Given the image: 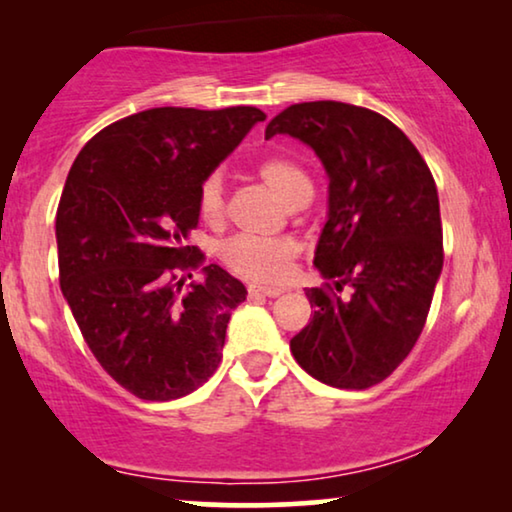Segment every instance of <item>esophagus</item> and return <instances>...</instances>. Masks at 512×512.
<instances>
[{"instance_id":"34e87169","label":"esophagus","mask_w":512,"mask_h":512,"mask_svg":"<svg viewBox=\"0 0 512 512\" xmlns=\"http://www.w3.org/2000/svg\"><path fill=\"white\" fill-rule=\"evenodd\" d=\"M284 289H277V286H249V296H265V298H277L282 296Z\"/></svg>"}]
</instances>
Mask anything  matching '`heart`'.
Here are the masks:
<instances>
[{"label": "heart", "instance_id": "1", "mask_svg": "<svg viewBox=\"0 0 512 512\" xmlns=\"http://www.w3.org/2000/svg\"><path fill=\"white\" fill-rule=\"evenodd\" d=\"M258 177L277 191L286 202L300 205L310 198L312 184L307 174L286 158H263L256 167ZM198 212L207 226L219 228L226 221V188L221 174H209L198 188ZM300 254V244L289 235L258 237V235H235L221 247V261L235 275L247 277L251 282L277 284L289 275L293 261Z\"/></svg>", "mask_w": 512, "mask_h": 512}]
</instances>
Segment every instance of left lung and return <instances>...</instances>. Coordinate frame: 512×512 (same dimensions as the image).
Returning a JSON list of instances; mask_svg holds the SVG:
<instances>
[{
    "mask_svg": "<svg viewBox=\"0 0 512 512\" xmlns=\"http://www.w3.org/2000/svg\"><path fill=\"white\" fill-rule=\"evenodd\" d=\"M312 146L328 174V221L307 289L314 314L291 338L298 366L338 389H368L412 352L443 270L436 181L415 144L377 111L321 100L286 107L265 139Z\"/></svg>",
    "mask_w": 512,
    "mask_h": 512,
    "instance_id": "8db88e82",
    "label": "left lung"
}]
</instances>
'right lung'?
I'll return each instance as SVG.
<instances>
[{"instance_id": "obj_1", "label": "right lung", "mask_w": 512, "mask_h": 512, "mask_svg": "<svg viewBox=\"0 0 512 512\" xmlns=\"http://www.w3.org/2000/svg\"><path fill=\"white\" fill-rule=\"evenodd\" d=\"M265 114L158 107L83 146L55 214L60 289L100 366L142 401H174L221 363L240 279L188 244L202 179ZM193 277V275H188Z\"/></svg>"}]
</instances>
